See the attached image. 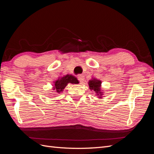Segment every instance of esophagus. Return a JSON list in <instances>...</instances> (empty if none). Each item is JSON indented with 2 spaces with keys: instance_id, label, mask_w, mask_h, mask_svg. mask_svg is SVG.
Wrapping results in <instances>:
<instances>
[{
  "instance_id": "obj_1",
  "label": "esophagus",
  "mask_w": 154,
  "mask_h": 154,
  "mask_svg": "<svg viewBox=\"0 0 154 154\" xmlns=\"http://www.w3.org/2000/svg\"><path fill=\"white\" fill-rule=\"evenodd\" d=\"M78 80L80 81V82H83V81H84V80H85V77H84V76L82 75V74H80V75H78Z\"/></svg>"
}]
</instances>
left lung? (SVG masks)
I'll use <instances>...</instances> for the list:
<instances>
[{
    "label": "left lung",
    "instance_id": "8db88e82",
    "mask_svg": "<svg viewBox=\"0 0 154 154\" xmlns=\"http://www.w3.org/2000/svg\"><path fill=\"white\" fill-rule=\"evenodd\" d=\"M88 86H89V88L91 90L94 91L96 94V96H97L101 99V97H103V92H102L101 86V82L99 80H97L96 78H92L91 80H89L88 83Z\"/></svg>",
    "mask_w": 154,
    "mask_h": 154
}]
</instances>
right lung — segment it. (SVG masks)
I'll return each mask as SVG.
<instances>
[{
    "label": "right lung",
    "mask_w": 154,
    "mask_h": 154,
    "mask_svg": "<svg viewBox=\"0 0 154 154\" xmlns=\"http://www.w3.org/2000/svg\"><path fill=\"white\" fill-rule=\"evenodd\" d=\"M54 83L53 90H56L58 93H61L68 83L77 84V83H79V82L74 76H72L71 74H67V75L59 78L57 80L54 82Z\"/></svg>",
    "instance_id": "1"
}]
</instances>
